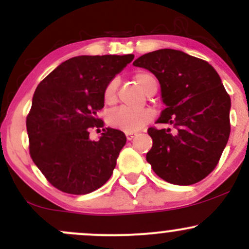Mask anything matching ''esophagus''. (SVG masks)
Here are the masks:
<instances>
[{"mask_svg":"<svg viewBox=\"0 0 249 249\" xmlns=\"http://www.w3.org/2000/svg\"><path fill=\"white\" fill-rule=\"evenodd\" d=\"M135 136H136V134H134V132H126V139H127V141L134 140Z\"/></svg>","mask_w":249,"mask_h":249,"instance_id":"obj_1","label":"esophagus"}]
</instances>
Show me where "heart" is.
<instances>
[{"label": "heart", "mask_w": 249, "mask_h": 249, "mask_svg": "<svg viewBox=\"0 0 249 249\" xmlns=\"http://www.w3.org/2000/svg\"><path fill=\"white\" fill-rule=\"evenodd\" d=\"M135 80L144 91H147L150 84L157 82L154 76L149 72L139 71L135 74ZM118 78H113L106 85L104 91V100L107 105H113L117 101V89H118ZM154 117V113L149 108L143 109H131L126 107H119L110 112L108 117V123L110 126L115 129H120L126 132H134L142 129L147 123Z\"/></svg>", "instance_id": "heart-1"}]
</instances>
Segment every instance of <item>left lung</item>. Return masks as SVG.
I'll use <instances>...</instances> for the list:
<instances>
[{
	"mask_svg": "<svg viewBox=\"0 0 249 249\" xmlns=\"http://www.w3.org/2000/svg\"><path fill=\"white\" fill-rule=\"evenodd\" d=\"M158 78L166 107L149 127L147 161L166 182L190 185L217 166L230 135L231 101L219 74L207 61L175 49H159L134 61Z\"/></svg>",
	"mask_w": 249,
	"mask_h": 249,
	"instance_id": "1",
	"label": "left lung"
}]
</instances>
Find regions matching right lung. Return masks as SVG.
<instances>
[{
    "mask_svg": "<svg viewBox=\"0 0 249 249\" xmlns=\"http://www.w3.org/2000/svg\"><path fill=\"white\" fill-rule=\"evenodd\" d=\"M134 55H80L66 60L37 87L26 118L30 155L46 178L64 193L84 195L99 189L112 176L126 143L120 130L102 129L104 91Z\"/></svg>",
    "mask_w": 249,
    "mask_h": 249,
    "instance_id": "1",
    "label": "right lung"
}]
</instances>
